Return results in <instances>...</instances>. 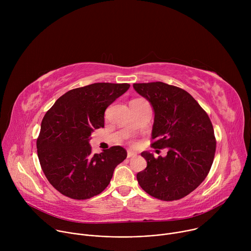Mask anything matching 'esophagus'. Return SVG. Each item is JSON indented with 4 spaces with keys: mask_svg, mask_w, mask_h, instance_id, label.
<instances>
[{
    "mask_svg": "<svg viewBox=\"0 0 251 251\" xmlns=\"http://www.w3.org/2000/svg\"><path fill=\"white\" fill-rule=\"evenodd\" d=\"M136 156H137L136 153H133V152H131V151H128V152H127V158H133V157H136Z\"/></svg>",
    "mask_w": 251,
    "mask_h": 251,
    "instance_id": "34e87169",
    "label": "esophagus"
}]
</instances>
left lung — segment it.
Segmentation results:
<instances>
[{
	"label": "left lung",
	"mask_w": 251,
	"mask_h": 251,
	"mask_svg": "<svg viewBox=\"0 0 251 251\" xmlns=\"http://www.w3.org/2000/svg\"><path fill=\"white\" fill-rule=\"evenodd\" d=\"M152 104L155 118L152 144L168 148L166 157L141 155L147 168L137 174L140 187L150 196L176 201L196 190L206 177L216 154L217 140L206 112L186 90L164 82L134 83Z\"/></svg>",
	"instance_id": "1"
}]
</instances>
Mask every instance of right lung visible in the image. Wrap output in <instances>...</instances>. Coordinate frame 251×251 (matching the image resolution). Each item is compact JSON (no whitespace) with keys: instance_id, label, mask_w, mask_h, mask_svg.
I'll list each match as a JSON object with an SVG mask.
<instances>
[{"instance_id":"obj_1","label":"right lung","mask_w":251,"mask_h":251,"mask_svg":"<svg viewBox=\"0 0 251 251\" xmlns=\"http://www.w3.org/2000/svg\"><path fill=\"white\" fill-rule=\"evenodd\" d=\"M130 87L128 83H93L71 89L46 113L37 140L40 164L50 185L65 197L87 200L109 185L127 152L113 146L92 154L89 139L104 127L107 107Z\"/></svg>"}]
</instances>
